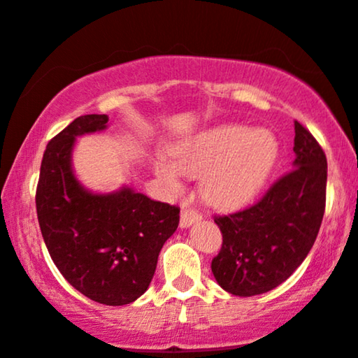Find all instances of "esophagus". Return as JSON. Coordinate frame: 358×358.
Here are the masks:
<instances>
[{
    "label": "esophagus",
    "mask_w": 358,
    "mask_h": 358,
    "mask_svg": "<svg viewBox=\"0 0 358 358\" xmlns=\"http://www.w3.org/2000/svg\"><path fill=\"white\" fill-rule=\"evenodd\" d=\"M201 220V213L198 210L192 208V206H183L182 213H180V227L188 228L192 223H196Z\"/></svg>",
    "instance_id": "1"
}]
</instances>
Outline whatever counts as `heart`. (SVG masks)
Segmentation results:
<instances>
[{
  "label": "heart",
  "mask_w": 358,
  "mask_h": 358,
  "mask_svg": "<svg viewBox=\"0 0 358 358\" xmlns=\"http://www.w3.org/2000/svg\"><path fill=\"white\" fill-rule=\"evenodd\" d=\"M173 159L158 153L153 170L171 190L182 188V173L201 178V193L218 208L247 203L265 183L277 158V141L268 131L225 124L185 140Z\"/></svg>",
  "instance_id": "b5f03b06"
}]
</instances>
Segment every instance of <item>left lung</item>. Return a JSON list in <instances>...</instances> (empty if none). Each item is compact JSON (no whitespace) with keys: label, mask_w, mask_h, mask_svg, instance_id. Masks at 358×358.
I'll list each match as a JSON object with an SVG mask.
<instances>
[{"label":"left lung","mask_w":358,"mask_h":358,"mask_svg":"<svg viewBox=\"0 0 358 358\" xmlns=\"http://www.w3.org/2000/svg\"><path fill=\"white\" fill-rule=\"evenodd\" d=\"M295 162L257 203L213 217L223 242L212 260L215 280L228 294L253 296L285 282L308 255L327 200V157L295 122Z\"/></svg>","instance_id":"8db88e82"}]
</instances>
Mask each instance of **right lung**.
I'll return each instance as SVG.
<instances>
[{
    "label": "right lung",
    "mask_w": 358,
    "mask_h": 358,
    "mask_svg": "<svg viewBox=\"0 0 358 358\" xmlns=\"http://www.w3.org/2000/svg\"><path fill=\"white\" fill-rule=\"evenodd\" d=\"M106 115H85L51 138L41 160L36 213L56 268L90 300L127 305L143 295L180 208L122 188L110 195L85 190L71 170L76 136L105 130Z\"/></svg>",
    "instance_id": "obj_1"
}]
</instances>
